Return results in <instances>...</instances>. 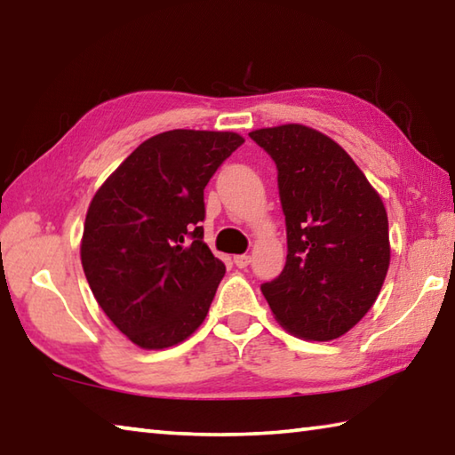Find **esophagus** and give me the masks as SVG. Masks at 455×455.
Instances as JSON below:
<instances>
[{"label": "esophagus", "instance_id": "obj_1", "mask_svg": "<svg viewBox=\"0 0 455 455\" xmlns=\"http://www.w3.org/2000/svg\"><path fill=\"white\" fill-rule=\"evenodd\" d=\"M235 264L238 268H246L251 264V256L249 254H238V256H235Z\"/></svg>", "mask_w": 455, "mask_h": 455}]
</instances>
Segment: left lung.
I'll return each instance as SVG.
<instances>
[{"label":"left lung","instance_id":"8db88e82","mask_svg":"<svg viewBox=\"0 0 455 455\" xmlns=\"http://www.w3.org/2000/svg\"><path fill=\"white\" fill-rule=\"evenodd\" d=\"M249 135L276 164L286 220V264L260 291L288 332L334 340L366 316L384 284V203L350 155L318 131L280 125Z\"/></svg>","mask_w":455,"mask_h":455}]
</instances>
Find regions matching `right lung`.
Masks as SVG:
<instances>
[{"instance_id":"add662e5","label":"right lung","mask_w":455,"mask_h":455,"mask_svg":"<svg viewBox=\"0 0 455 455\" xmlns=\"http://www.w3.org/2000/svg\"><path fill=\"white\" fill-rule=\"evenodd\" d=\"M244 139L175 129L139 145L89 204L81 264L91 292L131 342H183L225 276L204 244V187Z\"/></svg>"}]
</instances>
